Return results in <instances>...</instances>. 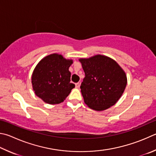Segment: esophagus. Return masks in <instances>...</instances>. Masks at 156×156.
<instances>
[{
	"instance_id": "34e87169",
	"label": "esophagus",
	"mask_w": 156,
	"mask_h": 156,
	"mask_svg": "<svg viewBox=\"0 0 156 156\" xmlns=\"http://www.w3.org/2000/svg\"><path fill=\"white\" fill-rule=\"evenodd\" d=\"M75 87L77 88V89H78V88L80 87V83H76V84H75Z\"/></svg>"
}]
</instances>
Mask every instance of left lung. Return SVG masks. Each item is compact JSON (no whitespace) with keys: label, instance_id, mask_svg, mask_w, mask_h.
<instances>
[{"label":"left lung","instance_id":"1","mask_svg":"<svg viewBox=\"0 0 156 156\" xmlns=\"http://www.w3.org/2000/svg\"><path fill=\"white\" fill-rule=\"evenodd\" d=\"M85 73L80 89L84 103L97 111L117 102L127 85V76L114 59L97 55L79 58Z\"/></svg>","mask_w":156,"mask_h":156}]
</instances>
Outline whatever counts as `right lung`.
Wrapping results in <instances>:
<instances>
[{
  "label": "right lung",
  "mask_w": 156,
  "mask_h": 156,
  "mask_svg": "<svg viewBox=\"0 0 156 156\" xmlns=\"http://www.w3.org/2000/svg\"><path fill=\"white\" fill-rule=\"evenodd\" d=\"M72 63V59L64 58L57 53L42 58L31 76L35 95L49 104H58L64 101L75 87L74 84L70 83L69 68Z\"/></svg>",
  "instance_id": "right-lung-1"
}]
</instances>
